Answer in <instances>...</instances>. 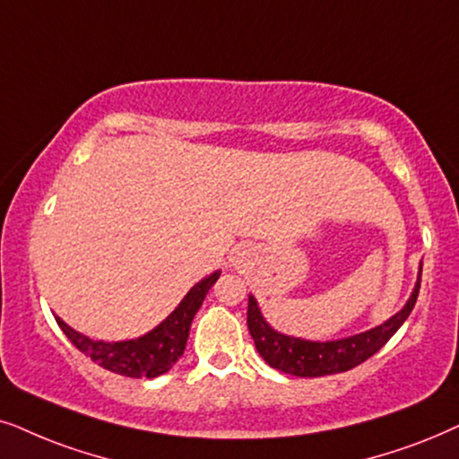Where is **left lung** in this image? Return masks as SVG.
<instances>
[{"instance_id":"8db88e82","label":"left lung","mask_w":459,"mask_h":459,"mask_svg":"<svg viewBox=\"0 0 459 459\" xmlns=\"http://www.w3.org/2000/svg\"><path fill=\"white\" fill-rule=\"evenodd\" d=\"M421 271L418 277V285L405 304V308L394 316H390L380 327L369 329V332L352 335V338L335 340V342H308L300 338H290V335L277 333L268 323L262 319L258 304L252 296L247 302V327L252 333L254 344L258 348L260 357L271 365V368L283 371V374L298 377H321L348 371L380 351L386 342L393 338L415 307L420 293Z\"/></svg>"}]
</instances>
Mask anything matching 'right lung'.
<instances>
[{
  "instance_id": "add662e5",
  "label": "right lung",
  "mask_w": 459,
  "mask_h": 459,
  "mask_svg": "<svg viewBox=\"0 0 459 459\" xmlns=\"http://www.w3.org/2000/svg\"><path fill=\"white\" fill-rule=\"evenodd\" d=\"M220 271L199 281L191 291L186 293L185 300L178 304V308L168 316L161 325L152 329L143 338L127 340V342H98L90 340L85 335L71 329L63 319H58V327L63 329L66 338L73 342L77 351H82L85 357L100 365L113 374L126 377H157L172 369V365L178 361L186 348L188 329H191L193 316L197 313L205 293L216 283Z\"/></svg>"
}]
</instances>
